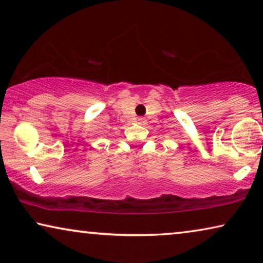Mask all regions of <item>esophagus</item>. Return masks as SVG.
I'll list each match as a JSON object with an SVG mask.
<instances>
[{
	"label": "esophagus",
	"mask_w": 263,
	"mask_h": 263,
	"mask_svg": "<svg viewBox=\"0 0 263 263\" xmlns=\"http://www.w3.org/2000/svg\"><path fill=\"white\" fill-rule=\"evenodd\" d=\"M138 123L139 124H143V123H145V120H143V118H141V117H139L138 118Z\"/></svg>",
	"instance_id": "esophagus-1"
}]
</instances>
